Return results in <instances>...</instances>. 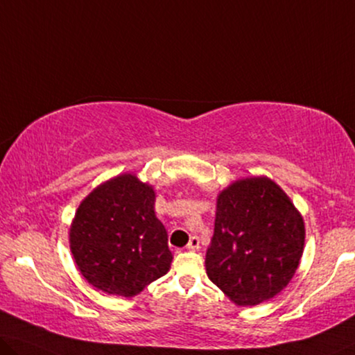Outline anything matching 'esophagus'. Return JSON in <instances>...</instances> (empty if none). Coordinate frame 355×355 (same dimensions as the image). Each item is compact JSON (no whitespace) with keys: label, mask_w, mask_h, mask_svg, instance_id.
Here are the masks:
<instances>
[{"label":"esophagus","mask_w":355,"mask_h":355,"mask_svg":"<svg viewBox=\"0 0 355 355\" xmlns=\"http://www.w3.org/2000/svg\"><path fill=\"white\" fill-rule=\"evenodd\" d=\"M187 248H188V250H193V252H194V250H198V248H199V237L193 236L191 239H189Z\"/></svg>","instance_id":"34e87169"}]
</instances>
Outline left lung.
Listing matches in <instances>:
<instances>
[{"instance_id": "obj_1", "label": "left lung", "mask_w": 355, "mask_h": 355, "mask_svg": "<svg viewBox=\"0 0 355 355\" xmlns=\"http://www.w3.org/2000/svg\"><path fill=\"white\" fill-rule=\"evenodd\" d=\"M303 250V216L272 180H237L218 194L205 269L232 303L274 298L295 276Z\"/></svg>"}]
</instances>
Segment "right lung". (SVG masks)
I'll return each instance as SVG.
<instances>
[{
	"label": "right lung",
	"instance_id": "obj_1",
	"mask_svg": "<svg viewBox=\"0 0 355 355\" xmlns=\"http://www.w3.org/2000/svg\"><path fill=\"white\" fill-rule=\"evenodd\" d=\"M155 199L153 187L124 173L79 204L70 248L78 269L95 288L130 298L167 274L172 253Z\"/></svg>",
	"mask_w": 355,
	"mask_h": 355
}]
</instances>
